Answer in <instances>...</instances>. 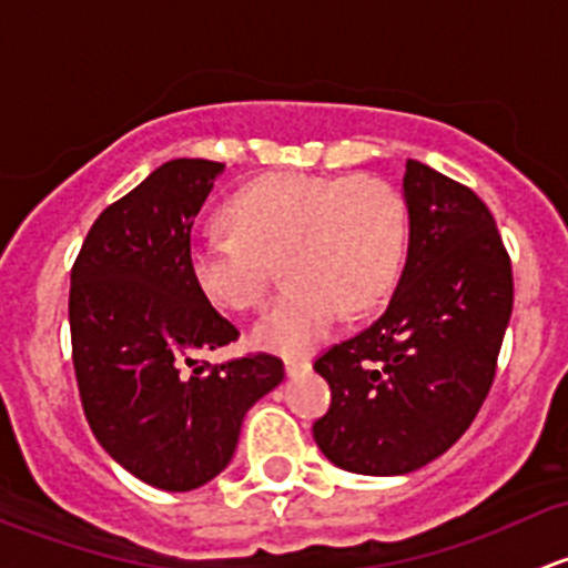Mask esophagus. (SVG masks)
I'll return each instance as SVG.
<instances>
[{"label": "esophagus", "instance_id": "obj_1", "mask_svg": "<svg viewBox=\"0 0 568 568\" xmlns=\"http://www.w3.org/2000/svg\"><path fill=\"white\" fill-rule=\"evenodd\" d=\"M307 368H311V363H307V359H296V357L285 359V374H288V376L305 374Z\"/></svg>", "mask_w": 568, "mask_h": 568}]
</instances>
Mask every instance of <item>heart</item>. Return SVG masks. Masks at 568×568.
<instances>
[{
  "label": "heart",
  "instance_id": "b5f03b06",
  "mask_svg": "<svg viewBox=\"0 0 568 568\" xmlns=\"http://www.w3.org/2000/svg\"><path fill=\"white\" fill-rule=\"evenodd\" d=\"M231 236H200L186 263L200 294L227 311L263 302L268 263L288 285L255 321L252 346L302 357L343 316L376 311L393 294L406 255V205L374 175L274 173L250 181L222 209Z\"/></svg>",
  "mask_w": 568,
  "mask_h": 568
}]
</instances>
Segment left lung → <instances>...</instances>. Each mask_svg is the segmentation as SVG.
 <instances>
[{
	"instance_id": "obj_1",
	"label": "left lung",
	"mask_w": 568,
	"mask_h": 568,
	"mask_svg": "<svg viewBox=\"0 0 568 568\" xmlns=\"http://www.w3.org/2000/svg\"><path fill=\"white\" fill-rule=\"evenodd\" d=\"M404 200L409 250L390 305L313 365L332 390L313 437L357 475L420 469L467 432L511 318V261L484 200L415 159Z\"/></svg>"
}]
</instances>
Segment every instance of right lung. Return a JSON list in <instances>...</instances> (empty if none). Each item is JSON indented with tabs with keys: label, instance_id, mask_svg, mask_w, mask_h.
Here are the masks:
<instances>
[{
	"label": "right lung",
	"instance_id": "1",
	"mask_svg": "<svg viewBox=\"0 0 568 568\" xmlns=\"http://www.w3.org/2000/svg\"><path fill=\"white\" fill-rule=\"evenodd\" d=\"M225 164L173 159L101 211L71 272L73 371L84 417L120 467L164 491L209 484L244 415L283 382V359L200 363L239 329L192 283L197 211Z\"/></svg>",
	"mask_w": 568,
	"mask_h": 568
}]
</instances>
